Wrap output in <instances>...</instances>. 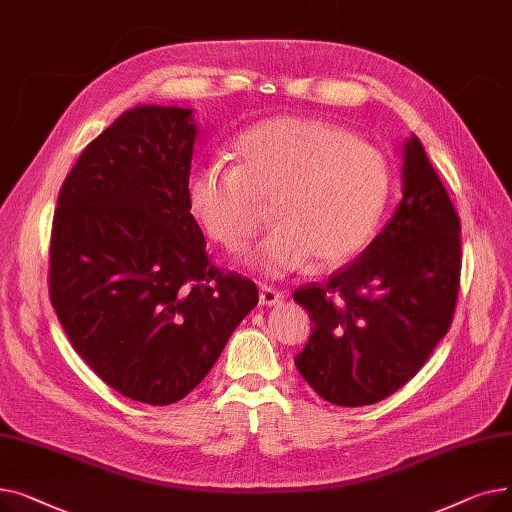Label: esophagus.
<instances>
[{
    "label": "esophagus",
    "instance_id": "34e87169",
    "mask_svg": "<svg viewBox=\"0 0 512 512\" xmlns=\"http://www.w3.org/2000/svg\"><path fill=\"white\" fill-rule=\"evenodd\" d=\"M280 301H282V292H278V290H274L270 286H261V290H259V303L263 307H274Z\"/></svg>",
    "mask_w": 512,
    "mask_h": 512
}]
</instances>
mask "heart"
Listing matches in <instances>:
<instances>
[{
	"instance_id": "heart-1",
	"label": "heart",
	"mask_w": 512,
	"mask_h": 512,
	"mask_svg": "<svg viewBox=\"0 0 512 512\" xmlns=\"http://www.w3.org/2000/svg\"><path fill=\"white\" fill-rule=\"evenodd\" d=\"M236 164L195 166L184 195L205 234L236 251L265 224L276 226L242 257L253 270L282 278L311 257L334 265L355 257L373 238L390 197L386 155L338 124L280 116L245 130L232 145Z\"/></svg>"
}]
</instances>
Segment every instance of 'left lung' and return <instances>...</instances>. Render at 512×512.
<instances>
[{"mask_svg":"<svg viewBox=\"0 0 512 512\" xmlns=\"http://www.w3.org/2000/svg\"><path fill=\"white\" fill-rule=\"evenodd\" d=\"M402 199L386 228L326 284L294 301L313 334L294 359L338 407H365L405 386L446 336L461 276V220L421 141H402Z\"/></svg>","mask_w":512,"mask_h":512,"instance_id":"obj_1","label":"left lung"}]
</instances>
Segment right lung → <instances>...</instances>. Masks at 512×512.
Returning <instances> with one entry per match:
<instances>
[{
	"instance_id": "right-lung-1",
	"label": "right lung",
	"mask_w": 512,
	"mask_h": 512,
	"mask_svg": "<svg viewBox=\"0 0 512 512\" xmlns=\"http://www.w3.org/2000/svg\"><path fill=\"white\" fill-rule=\"evenodd\" d=\"M191 107L137 105L83 151L53 215L49 297L74 351L116 392L172 405L259 303L220 272L188 209Z\"/></svg>"
}]
</instances>
